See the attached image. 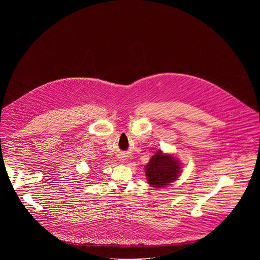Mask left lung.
Masks as SVG:
<instances>
[{
  "mask_svg": "<svg viewBox=\"0 0 260 260\" xmlns=\"http://www.w3.org/2000/svg\"><path fill=\"white\" fill-rule=\"evenodd\" d=\"M180 164L173 156L156 152L146 166L148 183L152 187H164L178 178Z\"/></svg>",
  "mask_w": 260,
  "mask_h": 260,
  "instance_id": "obj_1",
  "label": "left lung"
}]
</instances>
